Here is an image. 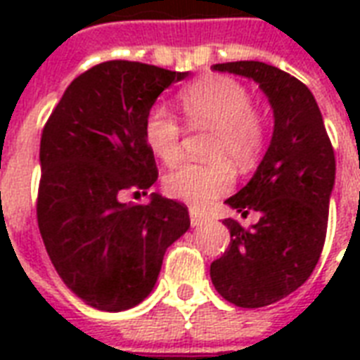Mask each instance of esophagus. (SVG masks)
Masks as SVG:
<instances>
[{"label":"esophagus","instance_id":"1","mask_svg":"<svg viewBox=\"0 0 360 360\" xmlns=\"http://www.w3.org/2000/svg\"><path fill=\"white\" fill-rule=\"evenodd\" d=\"M188 214H191V224L192 226L203 224V222H205V219H207V217H205V214H203L202 211H200V209H196V207L188 209Z\"/></svg>","mask_w":360,"mask_h":360}]
</instances>
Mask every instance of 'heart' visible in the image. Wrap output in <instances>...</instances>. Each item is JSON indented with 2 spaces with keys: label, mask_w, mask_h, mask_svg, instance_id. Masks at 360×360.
<instances>
[{
  "label": "heart",
  "mask_w": 360,
  "mask_h": 360,
  "mask_svg": "<svg viewBox=\"0 0 360 360\" xmlns=\"http://www.w3.org/2000/svg\"><path fill=\"white\" fill-rule=\"evenodd\" d=\"M179 106L196 129H213L209 155L213 162H183L164 177L166 194L196 207L207 205L233 186V168L246 169L262 157L267 124L252 108L250 91L230 76H205L179 91ZM147 149L166 164L181 155V124L168 110L155 104L143 120Z\"/></svg>",
  "instance_id": "obj_1"
}]
</instances>
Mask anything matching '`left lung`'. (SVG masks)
<instances>
[{"label": "left lung", "instance_id": "left-lung-1", "mask_svg": "<svg viewBox=\"0 0 360 360\" xmlns=\"http://www.w3.org/2000/svg\"><path fill=\"white\" fill-rule=\"evenodd\" d=\"M259 84L273 108L271 146L256 174L226 200L243 217L257 211L245 230L226 219L228 250L211 263L214 290L240 308L273 304L301 288L323 250L329 200L335 186V151L316 98L301 80L262 61L211 67Z\"/></svg>", "mask_w": 360, "mask_h": 360}]
</instances>
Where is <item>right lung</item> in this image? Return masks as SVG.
Here are the masks:
<instances>
[{
    "label": "right lung",
    "mask_w": 360,
    "mask_h": 360,
    "mask_svg": "<svg viewBox=\"0 0 360 360\" xmlns=\"http://www.w3.org/2000/svg\"><path fill=\"white\" fill-rule=\"evenodd\" d=\"M188 72L104 61L72 80L41 136L37 222L53 267L89 307L121 312L157 284L164 254L188 228V209L147 194L158 169L143 140L157 97Z\"/></svg>",
    "instance_id": "add662e5"
}]
</instances>
